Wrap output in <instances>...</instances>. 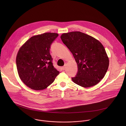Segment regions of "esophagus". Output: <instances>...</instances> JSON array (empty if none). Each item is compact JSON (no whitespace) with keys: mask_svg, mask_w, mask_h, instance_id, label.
I'll return each instance as SVG.
<instances>
[{"mask_svg":"<svg viewBox=\"0 0 126 126\" xmlns=\"http://www.w3.org/2000/svg\"><path fill=\"white\" fill-rule=\"evenodd\" d=\"M66 64H65L63 66V67H62V69L63 70H65V68H66Z\"/></svg>","mask_w":126,"mask_h":126,"instance_id":"1","label":"esophagus"}]
</instances>
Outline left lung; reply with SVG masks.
I'll use <instances>...</instances> for the list:
<instances>
[{"label": "left lung", "instance_id": "1", "mask_svg": "<svg viewBox=\"0 0 126 126\" xmlns=\"http://www.w3.org/2000/svg\"><path fill=\"white\" fill-rule=\"evenodd\" d=\"M61 38L71 52L78 65L73 81L85 87L97 84L105 76L109 60L105 49L97 40L79 32L63 33Z\"/></svg>", "mask_w": 126, "mask_h": 126}]
</instances>
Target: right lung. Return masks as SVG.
<instances>
[{"mask_svg":"<svg viewBox=\"0 0 126 126\" xmlns=\"http://www.w3.org/2000/svg\"><path fill=\"white\" fill-rule=\"evenodd\" d=\"M58 35L47 32L32 36L18 51L16 63L19 76L30 88L45 89L59 75L50 54L51 45Z\"/></svg>","mask_w":126,"mask_h":126,"instance_id":"obj_1","label":"right lung"}]
</instances>
